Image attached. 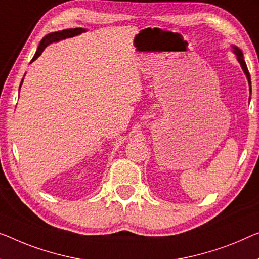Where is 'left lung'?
I'll return each instance as SVG.
<instances>
[{
	"label": "left lung",
	"mask_w": 259,
	"mask_h": 259,
	"mask_svg": "<svg viewBox=\"0 0 259 259\" xmlns=\"http://www.w3.org/2000/svg\"><path fill=\"white\" fill-rule=\"evenodd\" d=\"M233 49H234V53H235V55H236V57H237L238 63L241 64L243 71H244V73H245L246 79H248V81H249V84H250V86H251V79H250V73H249V71H248V67H246V64H245V61H244V58H243V53H242L241 50L237 48V46H233ZM250 92H251V88H250Z\"/></svg>",
	"instance_id": "obj_1"
}]
</instances>
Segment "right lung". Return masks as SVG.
Wrapping results in <instances>:
<instances>
[{
  "label": "right lung",
  "instance_id": "1",
  "mask_svg": "<svg viewBox=\"0 0 259 259\" xmlns=\"http://www.w3.org/2000/svg\"><path fill=\"white\" fill-rule=\"evenodd\" d=\"M84 29H81V28H75V29H66V30H61V31H58V32H52V33H49L48 36H45L43 39H41L39 46H38L36 53H34V56L32 58V60L30 61V63H32L37 59L38 57L41 55V52L44 51L46 46H49L50 44L55 43V41H59V40H63V39H66V38L69 37H74L76 34H80L81 32H84ZM23 82V80H22ZM21 82V84H22ZM21 88V86H19Z\"/></svg>",
  "mask_w": 259,
  "mask_h": 259
}]
</instances>
